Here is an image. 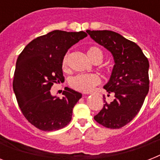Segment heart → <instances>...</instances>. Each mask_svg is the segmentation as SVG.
Masks as SVG:
<instances>
[{"label":"heart","mask_w":160,"mask_h":160,"mask_svg":"<svg viewBox=\"0 0 160 160\" xmlns=\"http://www.w3.org/2000/svg\"><path fill=\"white\" fill-rule=\"evenodd\" d=\"M88 57L93 62L101 61L103 59V53L101 50L98 47L93 46L88 49ZM69 53L65 54L62 60V67L64 69L67 67ZM100 84V78L95 74H79L73 76L70 80V85L75 90L80 92L87 93L94 90L96 85Z\"/></svg>","instance_id":"b5f03b06"}]
</instances>
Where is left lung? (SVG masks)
Returning <instances> with one entry per match:
<instances>
[{"label":"left lung","mask_w":160,"mask_h":160,"mask_svg":"<svg viewBox=\"0 0 160 160\" xmlns=\"http://www.w3.org/2000/svg\"><path fill=\"white\" fill-rule=\"evenodd\" d=\"M91 39L110 52L114 67L104 85L114 93L110 104L104 98V107L94 119L103 126L119 129L131 121L141 109L149 92V60L137 44L111 31H86Z\"/></svg>","instance_id":"left-lung-1"}]
</instances>
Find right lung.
Returning <instances> with one entry per match:
<instances>
[{
  "label": "right lung",
  "mask_w": 160,
  "mask_h": 160,
  "mask_svg": "<svg viewBox=\"0 0 160 160\" xmlns=\"http://www.w3.org/2000/svg\"><path fill=\"white\" fill-rule=\"evenodd\" d=\"M87 36L84 31H53L34 39L16 60L13 90L24 116L43 131L66 126L82 94L65 87L60 99L52 95L54 83L64 81L62 60L68 50Z\"/></svg>",
  "instance_id": "right-lung-1"
}]
</instances>
